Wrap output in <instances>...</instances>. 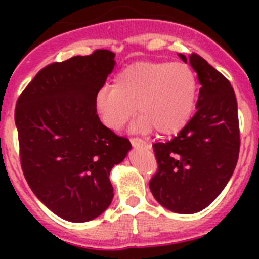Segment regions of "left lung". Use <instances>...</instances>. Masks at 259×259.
<instances>
[{
	"label": "left lung",
	"instance_id": "8db88e82",
	"mask_svg": "<svg viewBox=\"0 0 259 259\" xmlns=\"http://www.w3.org/2000/svg\"><path fill=\"white\" fill-rule=\"evenodd\" d=\"M114 54L72 57L38 72L18 98L20 163L36 197L62 219L83 223L111 205L110 171L130 143L105 127L97 93L113 71Z\"/></svg>",
	"mask_w": 259,
	"mask_h": 259
}]
</instances>
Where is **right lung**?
I'll use <instances>...</instances> for the list:
<instances>
[{
    "mask_svg": "<svg viewBox=\"0 0 259 259\" xmlns=\"http://www.w3.org/2000/svg\"><path fill=\"white\" fill-rule=\"evenodd\" d=\"M179 57L197 72V113L172 140L154 145L158 171L149 188L167 210L194 214L218 197L236 167L237 102L231 84L218 71L196 57Z\"/></svg>",
    "mask_w": 259,
    "mask_h": 259,
    "instance_id": "add662e5",
    "label": "right lung"
}]
</instances>
